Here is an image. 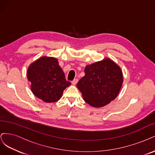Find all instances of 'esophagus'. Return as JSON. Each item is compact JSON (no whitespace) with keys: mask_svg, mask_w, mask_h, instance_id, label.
Instances as JSON below:
<instances>
[{"mask_svg":"<svg viewBox=\"0 0 155 155\" xmlns=\"http://www.w3.org/2000/svg\"><path fill=\"white\" fill-rule=\"evenodd\" d=\"M78 82V79H74V80L72 81V85H76Z\"/></svg>","mask_w":155,"mask_h":155,"instance_id":"obj_1","label":"esophagus"}]
</instances>
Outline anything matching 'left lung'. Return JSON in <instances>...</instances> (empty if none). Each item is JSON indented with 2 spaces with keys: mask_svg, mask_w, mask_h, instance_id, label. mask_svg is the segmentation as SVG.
I'll use <instances>...</instances> for the list:
<instances>
[{
  "mask_svg": "<svg viewBox=\"0 0 155 155\" xmlns=\"http://www.w3.org/2000/svg\"><path fill=\"white\" fill-rule=\"evenodd\" d=\"M85 74L77 83V87L88 105L102 107L116 99L124 78L121 68L114 61L105 58L87 65Z\"/></svg>",
  "mask_w": 155,
  "mask_h": 155,
  "instance_id": "left-lung-1",
  "label": "left lung"
}]
</instances>
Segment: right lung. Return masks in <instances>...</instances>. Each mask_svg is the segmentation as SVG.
Masks as SVG:
<instances>
[{"mask_svg":"<svg viewBox=\"0 0 155 155\" xmlns=\"http://www.w3.org/2000/svg\"><path fill=\"white\" fill-rule=\"evenodd\" d=\"M27 78L31 82L33 94L46 103L59 100L63 91L71 85L65 79L58 60L48 56H43L30 64Z\"/></svg>","mask_w":155,"mask_h":155,"instance_id":"right-lung-1","label":"right lung"}]
</instances>
